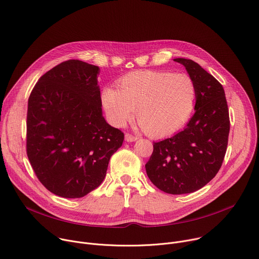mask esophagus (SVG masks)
Segmentation results:
<instances>
[{"instance_id":"34e87169","label":"esophagus","mask_w":259,"mask_h":259,"mask_svg":"<svg viewBox=\"0 0 259 259\" xmlns=\"http://www.w3.org/2000/svg\"><path fill=\"white\" fill-rule=\"evenodd\" d=\"M124 139H125L126 142H135V141L138 140V137L133 136V135H130V134H125Z\"/></svg>"}]
</instances>
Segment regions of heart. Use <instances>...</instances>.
<instances>
[{
    "label": "heart",
    "mask_w": 259,
    "mask_h": 259,
    "mask_svg": "<svg viewBox=\"0 0 259 259\" xmlns=\"http://www.w3.org/2000/svg\"><path fill=\"white\" fill-rule=\"evenodd\" d=\"M195 85L186 74L157 71L133 72L121 79L119 91L105 88L102 105L109 122L122 127L133 117L153 138L179 131L195 103Z\"/></svg>",
    "instance_id": "b5f03b06"
}]
</instances>
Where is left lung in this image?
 <instances>
[{"instance_id":"1","label":"left lung","mask_w":259,"mask_h":259,"mask_svg":"<svg viewBox=\"0 0 259 259\" xmlns=\"http://www.w3.org/2000/svg\"><path fill=\"white\" fill-rule=\"evenodd\" d=\"M183 65L195 85L194 114L185 128L153 143L145 164L150 181L169 194L196 191L221 167L228 141L229 116L222 85L197 63L174 59Z\"/></svg>"}]
</instances>
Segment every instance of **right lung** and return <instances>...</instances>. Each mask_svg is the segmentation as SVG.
Masks as SVG:
<instances>
[{
  "label": "right lung",
  "instance_id": "1",
  "mask_svg": "<svg viewBox=\"0 0 259 259\" xmlns=\"http://www.w3.org/2000/svg\"><path fill=\"white\" fill-rule=\"evenodd\" d=\"M100 68L70 60L45 73L27 103L26 153L52 193L78 198L103 182L124 135L103 116Z\"/></svg>",
  "mask_w": 259,
  "mask_h": 259
}]
</instances>
